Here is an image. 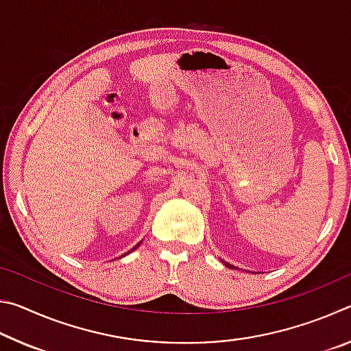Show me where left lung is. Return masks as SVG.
I'll use <instances>...</instances> for the list:
<instances>
[{"mask_svg":"<svg viewBox=\"0 0 351 351\" xmlns=\"http://www.w3.org/2000/svg\"><path fill=\"white\" fill-rule=\"evenodd\" d=\"M226 266H228V268H232V265H229V263H226Z\"/></svg>","mask_w":351,"mask_h":351,"instance_id":"8db88e82","label":"left lung"}]
</instances>
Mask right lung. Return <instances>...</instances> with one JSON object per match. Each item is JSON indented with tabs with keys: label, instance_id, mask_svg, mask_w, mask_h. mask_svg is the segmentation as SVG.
Instances as JSON below:
<instances>
[{
	"label": "right lung",
	"instance_id": "obj_1",
	"mask_svg": "<svg viewBox=\"0 0 351 351\" xmlns=\"http://www.w3.org/2000/svg\"><path fill=\"white\" fill-rule=\"evenodd\" d=\"M138 246H139V245H138ZM134 247H136V246H134ZM134 247H133V249H134Z\"/></svg>",
	"mask_w": 351,
	"mask_h": 351
}]
</instances>
